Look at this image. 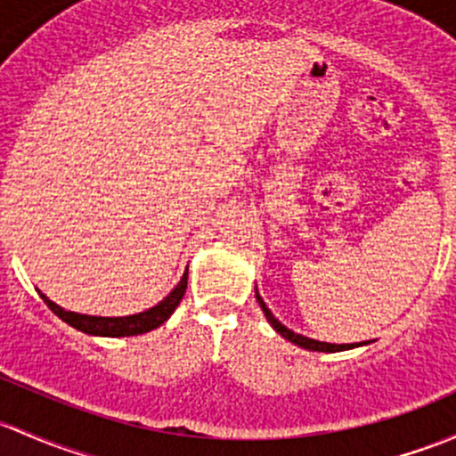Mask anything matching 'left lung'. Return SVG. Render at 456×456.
I'll list each match as a JSON object with an SVG mask.
<instances>
[{"label": "left lung", "instance_id": "1", "mask_svg": "<svg viewBox=\"0 0 456 456\" xmlns=\"http://www.w3.org/2000/svg\"><path fill=\"white\" fill-rule=\"evenodd\" d=\"M256 297H257V304H260V305H262V310H265V314H266L268 323H271L273 328H275L277 332L281 334V337H284V338H289L290 343L299 345V347H304V349H310V352H343V349H352V347H356V345H334V343H321V341H314V338H308V337H301V334H295V332H292V330L286 328V325H281L280 321H277L275 316H273L271 310L266 308V304H265V301H262V297L257 295V289H256ZM358 345H361V343H358Z\"/></svg>", "mask_w": 456, "mask_h": 456}]
</instances>
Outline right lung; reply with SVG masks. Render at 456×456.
Here are the masks:
<instances>
[{
	"label": "right lung",
	"instance_id": "obj_1",
	"mask_svg": "<svg viewBox=\"0 0 456 456\" xmlns=\"http://www.w3.org/2000/svg\"><path fill=\"white\" fill-rule=\"evenodd\" d=\"M185 289H188V273H183V280L176 284V289L166 297L161 304H157L155 308L146 310V313L131 314V316H89V314H78V313H67V310L56 305L54 301L47 299L41 292L43 301L47 304V308L52 310L59 319H63L65 323H69L71 328L80 330L85 334H95V337H137V334L151 332V330L159 328L167 316L175 313L176 305L183 299Z\"/></svg>",
	"mask_w": 456,
	"mask_h": 456
}]
</instances>
